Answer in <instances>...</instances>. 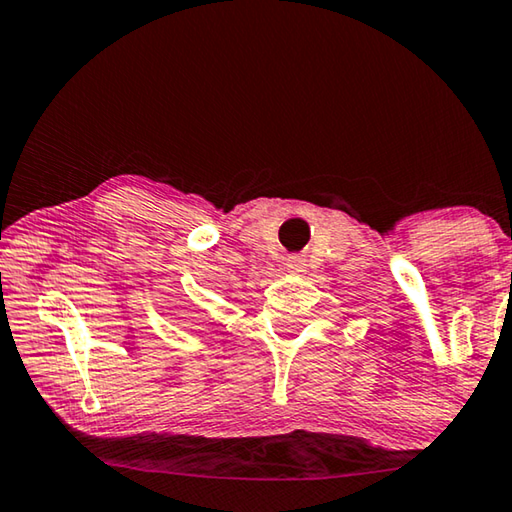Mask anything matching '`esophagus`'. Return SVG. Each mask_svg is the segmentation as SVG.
<instances>
[{
	"label": "esophagus",
	"instance_id": "1",
	"mask_svg": "<svg viewBox=\"0 0 512 512\" xmlns=\"http://www.w3.org/2000/svg\"><path fill=\"white\" fill-rule=\"evenodd\" d=\"M305 269H307V262L303 257H289L287 259V271L289 273L300 275V273H305Z\"/></svg>",
	"mask_w": 512,
	"mask_h": 512
}]
</instances>
